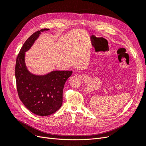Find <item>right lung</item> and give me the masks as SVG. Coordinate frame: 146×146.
Segmentation results:
<instances>
[{
	"mask_svg": "<svg viewBox=\"0 0 146 146\" xmlns=\"http://www.w3.org/2000/svg\"><path fill=\"white\" fill-rule=\"evenodd\" d=\"M44 29L26 40L17 56L15 77L20 100L30 111L38 116H46L54 113L61 107L64 84L71 76L72 70H52L44 75L29 71L25 64V52L32 47Z\"/></svg>",
	"mask_w": 146,
	"mask_h": 146,
	"instance_id": "1",
	"label": "right lung"
}]
</instances>
